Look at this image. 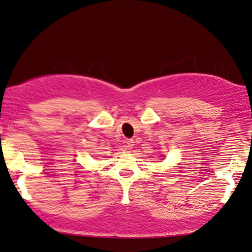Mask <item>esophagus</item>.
<instances>
[{
    "mask_svg": "<svg viewBox=\"0 0 252 252\" xmlns=\"http://www.w3.org/2000/svg\"><path fill=\"white\" fill-rule=\"evenodd\" d=\"M132 146H134V140L128 139L124 141V147H126V149H128V151L132 148Z\"/></svg>",
    "mask_w": 252,
    "mask_h": 252,
    "instance_id": "34e87169",
    "label": "esophagus"
}]
</instances>
